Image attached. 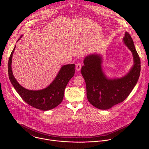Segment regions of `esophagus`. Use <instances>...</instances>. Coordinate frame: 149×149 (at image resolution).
Here are the masks:
<instances>
[{
    "instance_id": "obj_1",
    "label": "esophagus",
    "mask_w": 149,
    "mask_h": 149,
    "mask_svg": "<svg viewBox=\"0 0 149 149\" xmlns=\"http://www.w3.org/2000/svg\"><path fill=\"white\" fill-rule=\"evenodd\" d=\"M81 65L80 63H77V65H76V70L77 71H79L80 70H81Z\"/></svg>"
}]
</instances>
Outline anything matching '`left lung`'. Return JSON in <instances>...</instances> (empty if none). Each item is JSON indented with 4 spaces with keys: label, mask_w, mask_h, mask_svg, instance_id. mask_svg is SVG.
<instances>
[{
    "label": "left lung",
    "mask_w": 149,
    "mask_h": 149,
    "mask_svg": "<svg viewBox=\"0 0 149 149\" xmlns=\"http://www.w3.org/2000/svg\"><path fill=\"white\" fill-rule=\"evenodd\" d=\"M123 42L132 52L134 64L130 71L120 78H109L104 74L100 54H93L84 59L81 74L86 84L87 97L95 107L107 110L123 102L136 85L140 74V59L134 42L128 32H125Z\"/></svg>",
    "instance_id": "obj_1"
}]
</instances>
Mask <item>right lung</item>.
I'll return each mask as SVG.
<instances>
[{"instance_id":"1","label":"right lung","mask_w":149,"mask_h":149,"mask_svg":"<svg viewBox=\"0 0 149 149\" xmlns=\"http://www.w3.org/2000/svg\"><path fill=\"white\" fill-rule=\"evenodd\" d=\"M22 36H20L17 41ZM15 48L16 45L9 59L8 74L9 79L17 93L26 103L35 109L48 111L56 107L62 101L65 89L69 81L74 75V63L62 66L54 81L47 88L40 90H29L20 86L12 72V59Z\"/></svg>"}]
</instances>
